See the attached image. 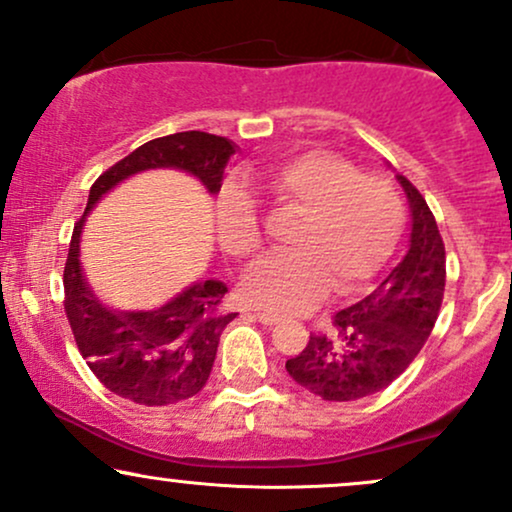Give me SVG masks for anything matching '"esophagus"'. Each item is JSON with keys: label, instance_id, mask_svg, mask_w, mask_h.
<instances>
[{"label": "esophagus", "instance_id": "esophagus-1", "mask_svg": "<svg viewBox=\"0 0 512 512\" xmlns=\"http://www.w3.org/2000/svg\"><path fill=\"white\" fill-rule=\"evenodd\" d=\"M255 317L262 322V325H276L281 320L279 313H272V310H255Z\"/></svg>", "mask_w": 512, "mask_h": 512}]
</instances>
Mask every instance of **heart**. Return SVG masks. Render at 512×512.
I'll return each instance as SVG.
<instances>
[{"mask_svg":"<svg viewBox=\"0 0 512 512\" xmlns=\"http://www.w3.org/2000/svg\"><path fill=\"white\" fill-rule=\"evenodd\" d=\"M262 192L281 211L301 214L286 255L257 264L245 276L250 303L269 310H301L320 301L327 286L361 291L395 252L404 228L399 192L385 178L361 175L332 151H301L262 170ZM219 240L236 260H257L262 226L255 204L238 187L219 202Z\"/></svg>","mask_w":512,"mask_h":512,"instance_id":"heart-1","label":"heart"}]
</instances>
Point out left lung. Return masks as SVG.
Listing matches in <instances>:
<instances>
[{
    "label": "left lung",
    "instance_id": "obj_1",
    "mask_svg": "<svg viewBox=\"0 0 512 512\" xmlns=\"http://www.w3.org/2000/svg\"><path fill=\"white\" fill-rule=\"evenodd\" d=\"M411 207L409 252L370 296L339 310L330 334H310L286 370L327 402H354L395 383L424 349L445 293V245L424 195L397 175Z\"/></svg>",
    "mask_w": 512,
    "mask_h": 512
}]
</instances>
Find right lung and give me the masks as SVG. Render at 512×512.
Here are the masks:
<instances>
[{
	"instance_id": "obj_1",
	"label": "right lung",
	"mask_w": 512,
	"mask_h": 512,
	"mask_svg": "<svg viewBox=\"0 0 512 512\" xmlns=\"http://www.w3.org/2000/svg\"><path fill=\"white\" fill-rule=\"evenodd\" d=\"M231 154H236L233 142L197 129L151 139L98 175L88 192L84 216L74 226L62 279L64 313L93 375L110 392L134 404L168 407L197 395L209 380L221 332L236 313L223 310L228 289L214 279L197 281L178 298L149 313L105 308L81 274V226L105 192L149 168L185 170L216 195Z\"/></svg>"
}]
</instances>
